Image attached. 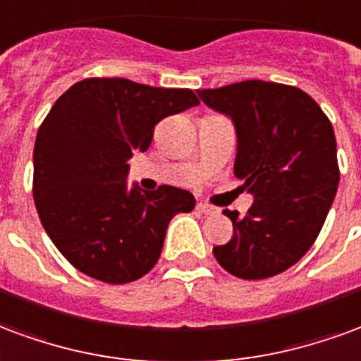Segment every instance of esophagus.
Segmentation results:
<instances>
[{
    "label": "esophagus",
    "instance_id": "1",
    "mask_svg": "<svg viewBox=\"0 0 361 361\" xmlns=\"http://www.w3.org/2000/svg\"><path fill=\"white\" fill-rule=\"evenodd\" d=\"M202 213H206V215H212V213H217L219 209L215 206H212V204H206V202H198V206H196Z\"/></svg>",
    "mask_w": 361,
    "mask_h": 361
}]
</instances>
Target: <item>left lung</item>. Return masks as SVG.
I'll return each instance as SVG.
<instances>
[{
  "label": "left lung",
  "instance_id": "1",
  "mask_svg": "<svg viewBox=\"0 0 361 361\" xmlns=\"http://www.w3.org/2000/svg\"><path fill=\"white\" fill-rule=\"evenodd\" d=\"M236 128L235 175L254 194L233 238L213 248L223 269L246 281L283 273L312 248L341 178L335 130L314 97L296 86L244 80L198 90Z\"/></svg>",
  "mask_w": 361,
  "mask_h": 361
}]
</instances>
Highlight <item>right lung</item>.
Returning a JSON list of instances; mask_svg holds the SVG:
<instances>
[{"instance_id":"1","label":"right lung","mask_w":361,"mask_h":361,"mask_svg":"<svg viewBox=\"0 0 361 361\" xmlns=\"http://www.w3.org/2000/svg\"><path fill=\"white\" fill-rule=\"evenodd\" d=\"M198 104L188 88L126 78H84L55 102L34 144L32 194L47 236L73 267L125 285L157 264L169 221L196 200L169 184L128 190L126 161L149 148L159 121Z\"/></svg>"}]
</instances>
